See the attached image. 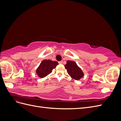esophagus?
I'll use <instances>...</instances> for the list:
<instances>
[{
  "instance_id": "esophagus-1",
  "label": "esophagus",
  "mask_w": 121,
  "mask_h": 121,
  "mask_svg": "<svg viewBox=\"0 0 121 121\" xmlns=\"http://www.w3.org/2000/svg\"><path fill=\"white\" fill-rule=\"evenodd\" d=\"M58 63H59L60 64H61L62 63H63V61H58Z\"/></svg>"
}]
</instances>
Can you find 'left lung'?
I'll return each instance as SVG.
<instances>
[{"instance_id": "1", "label": "left lung", "mask_w": 121, "mask_h": 121, "mask_svg": "<svg viewBox=\"0 0 121 121\" xmlns=\"http://www.w3.org/2000/svg\"><path fill=\"white\" fill-rule=\"evenodd\" d=\"M67 72L71 78L76 80H79L84 76V73L81 69L74 61L67 60V64L65 65Z\"/></svg>"}]
</instances>
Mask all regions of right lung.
I'll list each match as a JSON object with an SVG mask.
<instances>
[{"mask_svg": "<svg viewBox=\"0 0 121 121\" xmlns=\"http://www.w3.org/2000/svg\"><path fill=\"white\" fill-rule=\"evenodd\" d=\"M58 63L56 61L45 60L42 61L36 69V73L39 77L43 78L52 73V69L56 68Z\"/></svg>", "mask_w": 121, "mask_h": 121, "instance_id": "right-lung-1", "label": "right lung"}]
</instances>
